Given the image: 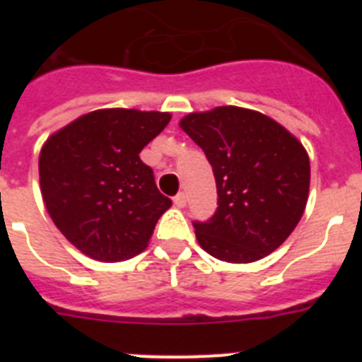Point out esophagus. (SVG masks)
I'll return each instance as SVG.
<instances>
[{
    "instance_id": "1",
    "label": "esophagus",
    "mask_w": 362,
    "mask_h": 362,
    "mask_svg": "<svg viewBox=\"0 0 362 362\" xmlns=\"http://www.w3.org/2000/svg\"><path fill=\"white\" fill-rule=\"evenodd\" d=\"M174 204L177 206V209H183V206H187V196H185V192H179L177 196L174 197Z\"/></svg>"
}]
</instances>
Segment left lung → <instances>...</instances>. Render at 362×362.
Listing matches in <instances>:
<instances>
[{"label": "left lung", "instance_id": "8db88e82", "mask_svg": "<svg viewBox=\"0 0 362 362\" xmlns=\"http://www.w3.org/2000/svg\"><path fill=\"white\" fill-rule=\"evenodd\" d=\"M179 124L216 177V214L192 223L201 248L228 263H252L279 248L308 199L303 145L274 119L239 107L188 114Z\"/></svg>", "mask_w": 362, "mask_h": 362}]
</instances>
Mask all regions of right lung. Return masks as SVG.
I'll return each instance as SVG.
<instances>
[{
	"label": "right lung",
	"mask_w": 362,
	"mask_h": 362,
	"mask_svg": "<svg viewBox=\"0 0 362 362\" xmlns=\"http://www.w3.org/2000/svg\"><path fill=\"white\" fill-rule=\"evenodd\" d=\"M170 121L166 112L95 110L49 137L40 153V183L54 225L98 261L145 250L170 197L156 187L139 152Z\"/></svg>",
	"instance_id": "obj_1"
}]
</instances>
